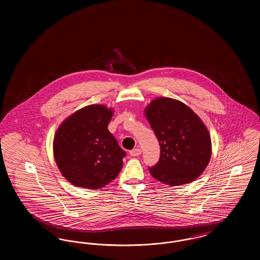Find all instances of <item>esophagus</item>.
<instances>
[{
    "mask_svg": "<svg viewBox=\"0 0 260 260\" xmlns=\"http://www.w3.org/2000/svg\"><path fill=\"white\" fill-rule=\"evenodd\" d=\"M141 152H142L141 149H133V150L129 151V154H131V156H133V157H137V156H139V155L141 154Z\"/></svg>",
    "mask_w": 260,
    "mask_h": 260,
    "instance_id": "obj_1",
    "label": "esophagus"
}]
</instances>
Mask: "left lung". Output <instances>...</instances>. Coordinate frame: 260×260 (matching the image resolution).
Returning <instances> with one entry per match:
<instances>
[{
    "instance_id": "8db88e82",
    "label": "left lung",
    "mask_w": 260,
    "mask_h": 260,
    "mask_svg": "<svg viewBox=\"0 0 260 260\" xmlns=\"http://www.w3.org/2000/svg\"><path fill=\"white\" fill-rule=\"evenodd\" d=\"M145 116L161 147L159 161L149 168L151 175L171 186L198 178L211 156L210 134L198 115L181 101L158 98L145 108Z\"/></svg>"
}]
</instances>
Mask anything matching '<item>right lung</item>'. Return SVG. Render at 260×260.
Masks as SVG:
<instances>
[{
  "label": "right lung",
  "mask_w": 260,
  "mask_h": 260,
  "mask_svg": "<svg viewBox=\"0 0 260 260\" xmlns=\"http://www.w3.org/2000/svg\"><path fill=\"white\" fill-rule=\"evenodd\" d=\"M113 114L104 105H88L57 128L53 156L62 175L73 185L99 189L121 172L125 152L107 127Z\"/></svg>",
  "instance_id": "1"
}]
</instances>
